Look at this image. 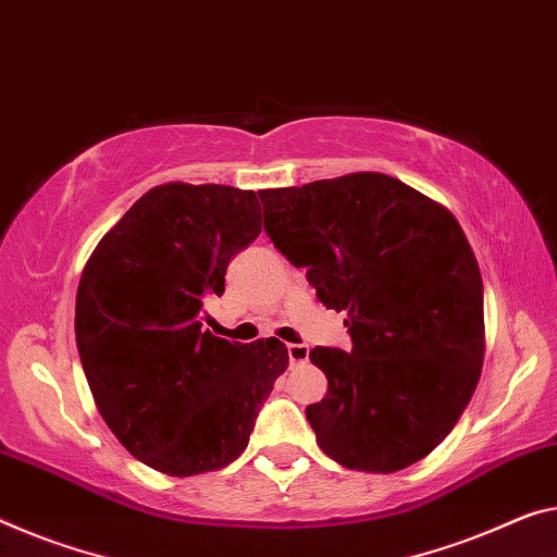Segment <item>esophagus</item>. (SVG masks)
I'll use <instances>...</instances> for the list:
<instances>
[{"label": "esophagus", "instance_id": "1", "mask_svg": "<svg viewBox=\"0 0 557 557\" xmlns=\"http://www.w3.org/2000/svg\"><path fill=\"white\" fill-rule=\"evenodd\" d=\"M286 350H288V361H290V366L306 363V361H308V346H304V344H288Z\"/></svg>", "mask_w": 557, "mask_h": 557}]
</instances>
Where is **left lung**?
Returning a JSON list of instances; mask_svg holds the SVG:
<instances>
[{"instance_id": "8db88e82", "label": "left lung", "mask_w": 557, "mask_h": 557, "mask_svg": "<svg viewBox=\"0 0 557 557\" xmlns=\"http://www.w3.org/2000/svg\"><path fill=\"white\" fill-rule=\"evenodd\" d=\"M259 199L273 246L323 306L348 315V354H308L329 379L321 404L306 408L321 450L366 473L413 466L453 431L481 379L483 278L463 228L375 171Z\"/></svg>"}]
</instances>
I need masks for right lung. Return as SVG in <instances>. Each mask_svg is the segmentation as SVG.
<instances>
[{"label": "right lung", "instance_id": "right-lung-1", "mask_svg": "<svg viewBox=\"0 0 557 557\" xmlns=\"http://www.w3.org/2000/svg\"><path fill=\"white\" fill-rule=\"evenodd\" d=\"M261 234L253 191L153 186L107 231L76 290V348L119 443L166 475L236 460L288 366L276 338L231 344L201 331L203 298Z\"/></svg>", "mask_w": 557, "mask_h": 557}]
</instances>
